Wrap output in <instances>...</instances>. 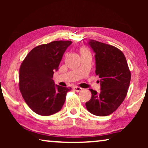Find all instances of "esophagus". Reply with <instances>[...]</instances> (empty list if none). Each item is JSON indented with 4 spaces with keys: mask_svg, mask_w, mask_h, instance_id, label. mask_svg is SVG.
I'll return each mask as SVG.
<instances>
[{
    "mask_svg": "<svg viewBox=\"0 0 148 148\" xmlns=\"http://www.w3.org/2000/svg\"><path fill=\"white\" fill-rule=\"evenodd\" d=\"M73 90L77 92H81V91L83 90V89L82 88H80V87L75 86V87H74V88H73Z\"/></svg>",
    "mask_w": 148,
    "mask_h": 148,
    "instance_id": "esophagus-1",
    "label": "esophagus"
}]
</instances>
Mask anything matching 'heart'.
I'll return each mask as SVG.
<instances>
[{"label":"heart","mask_w":148,"mask_h":148,"mask_svg":"<svg viewBox=\"0 0 148 148\" xmlns=\"http://www.w3.org/2000/svg\"><path fill=\"white\" fill-rule=\"evenodd\" d=\"M84 51H88V50H86V49H83L82 52H84Z\"/></svg>","instance_id":"heart-1"}]
</instances>
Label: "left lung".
<instances>
[{
  "label": "left lung",
  "instance_id": "obj_1",
  "mask_svg": "<svg viewBox=\"0 0 148 148\" xmlns=\"http://www.w3.org/2000/svg\"><path fill=\"white\" fill-rule=\"evenodd\" d=\"M96 53V74L100 78L101 91L90 89L92 98L86 108L96 116L114 112L127 96L131 81V71L123 52L115 46L96 40L88 42Z\"/></svg>",
  "mask_w": 148,
  "mask_h": 148
}]
</instances>
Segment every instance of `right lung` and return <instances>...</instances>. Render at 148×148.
<instances>
[{"instance_id":"add662e5","label":"right lung","mask_w":148,"mask_h":148,"mask_svg":"<svg viewBox=\"0 0 148 148\" xmlns=\"http://www.w3.org/2000/svg\"><path fill=\"white\" fill-rule=\"evenodd\" d=\"M71 41H54L33 48L19 69V90L28 106L42 116L60 110L71 88L55 86L52 79Z\"/></svg>"}]
</instances>
